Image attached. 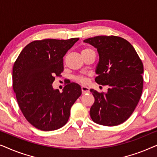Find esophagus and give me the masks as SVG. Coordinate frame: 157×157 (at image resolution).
Masks as SVG:
<instances>
[{
  "mask_svg": "<svg viewBox=\"0 0 157 157\" xmlns=\"http://www.w3.org/2000/svg\"><path fill=\"white\" fill-rule=\"evenodd\" d=\"M81 91H82L83 94L89 93V89L86 86H81Z\"/></svg>",
  "mask_w": 157,
  "mask_h": 157,
  "instance_id": "obj_1",
  "label": "esophagus"
}]
</instances>
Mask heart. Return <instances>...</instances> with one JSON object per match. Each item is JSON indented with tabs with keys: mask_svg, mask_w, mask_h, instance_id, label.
I'll use <instances>...</instances> for the list:
<instances>
[{
	"mask_svg": "<svg viewBox=\"0 0 157 157\" xmlns=\"http://www.w3.org/2000/svg\"><path fill=\"white\" fill-rule=\"evenodd\" d=\"M92 51V50H91V49H89V48H85V49H83V50L82 51V52H81V53L87 52V51ZM76 80L78 81V82L81 83H86L87 82L86 78H85V77L83 76H78L76 77Z\"/></svg>",
	"mask_w": 157,
	"mask_h": 157,
	"instance_id": "heart-1",
	"label": "heart"
}]
</instances>
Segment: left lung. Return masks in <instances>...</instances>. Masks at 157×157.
I'll list each match as a JSON object with an SVG mask.
<instances>
[{
	"instance_id": "8db88e82",
	"label": "left lung",
	"mask_w": 157,
	"mask_h": 157,
	"mask_svg": "<svg viewBox=\"0 0 157 157\" xmlns=\"http://www.w3.org/2000/svg\"><path fill=\"white\" fill-rule=\"evenodd\" d=\"M83 42L97 49L99 61L96 82L108 85L107 93L90 89L95 101L90 116L95 123L119 125L134 112L143 90V63L132 44L115 36H98Z\"/></svg>"
}]
</instances>
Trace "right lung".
I'll list each match as a JSON object with an SVG mask.
<instances>
[{
    "mask_svg": "<svg viewBox=\"0 0 157 157\" xmlns=\"http://www.w3.org/2000/svg\"><path fill=\"white\" fill-rule=\"evenodd\" d=\"M34 40L23 49L13 68V88L23 116L31 125L42 131H53L67 123L71 108L81 95L76 83L54 89L55 76L63 71V56L78 41Z\"/></svg>",
    "mask_w": 157,
    "mask_h": 157,
    "instance_id": "obj_1",
    "label": "right lung"
}]
</instances>
